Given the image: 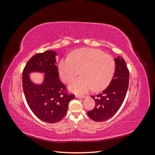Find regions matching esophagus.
I'll return each mask as SVG.
<instances>
[{"label":"esophagus","mask_w":155,"mask_h":155,"mask_svg":"<svg viewBox=\"0 0 155 155\" xmlns=\"http://www.w3.org/2000/svg\"><path fill=\"white\" fill-rule=\"evenodd\" d=\"M76 97H77V98H84V97H85V96L77 94V95H76Z\"/></svg>","instance_id":"obj_1"}]
</instances>
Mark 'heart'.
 <instances>
[{
    "label": "heart",
    "mask_w": 155,
    "mask_h": 155,
    "mask_svg": "<svg viewBox=\"0 0 155 155\" xmlns=\"http://www.w3.org/2000/svg\"><path fill=\"white\" fill-rule=\"evenodd\" d=\"M58 69L65 83L71 82L80 70L81 76L69 85L71 91L85 93L92 88L97 92L109 85L115 71V61L112 56L101 50L82 48L72 51L70 58L61 60Z\"/></svg>",
    "instance_id": "heart-1"
}]
</instances>
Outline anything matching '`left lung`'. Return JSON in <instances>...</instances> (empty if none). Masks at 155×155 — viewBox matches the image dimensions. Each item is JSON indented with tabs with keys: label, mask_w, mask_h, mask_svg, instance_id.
Returning <instances> with one entry per match:
<instances>
[{
	"label": "left lung",
	"mask_w": 155,
	"mask_h": 155,
	"mask_svg": "<svg viewBox=\"0 0 155 155\" xmlns=\"http://www.w3.org/2000/svg\"><path fill=\"white\" fill-rule=\"evenodd\" d=\"M116 70L109 85L96 96H92L95 101L94 109L87 112L92 120L101 122L110 119L120 109L125 100L129 80V71L124 59H114Z\"/></svg>",
	"instance_id": "1"
}]
</instances>
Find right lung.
I'll return each instance as SVG.
<instances>
[{
	"label": "right lung",
	"instance_id": "obj_1",
	"mask_svg": "<svg viewBox=\"0 0 155 155\" xmlns=\"http://www.w3.org/2000/svg\"><path fill=\"white\" fill-rule=\"evenodd\" d=\"M47 50L37 54L26 63L22 72V88L27 104L37 118L46 123H56L67 113L69 102L75 96L68 94L67 87L59 79L55 55ZM45 74L43 84H34L29 79L31 72Z\"/></svg>",
	"mask_w": 155,
	"mask_h": 155
}]
</instances>
